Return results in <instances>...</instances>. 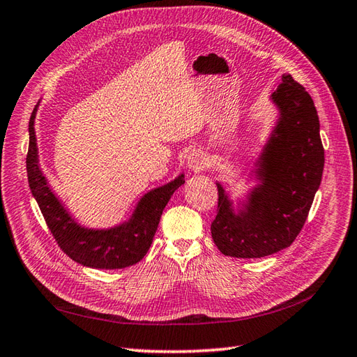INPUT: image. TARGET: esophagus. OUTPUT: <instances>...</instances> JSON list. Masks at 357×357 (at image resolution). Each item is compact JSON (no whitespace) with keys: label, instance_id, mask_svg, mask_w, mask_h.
<instances>
[{"label":"esophagus","instance_id":"obj_1","mask_svg":"<svg viewBox=\"0 0 357 357\" xmlns=\"http://www.w3.org/2000/svg\"><path fill=\"white\" fill-rule=\"evenodd\" d=\"M188 168L192 172H202L206 168V158L199 151H192L188 157Z\"/></svg>","mask_w":357,"mask_h":357}]
</instances>
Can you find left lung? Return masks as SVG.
<instances>
[{"instance_id": "8db88e82", "label": "left lung", "mask_w": 357, "mask_h": 357, "mask_svg": "<svg viewBox=\"0 0 357 357\" xmlns=\"http://www.w3.org/2000/svg\"><path fill=\"white\" fill-rule=\"evenodd\" d=\"M271 101L279 119L251 171L257 186L234 208L217 183L219 206L211 234L229 257L259 259L288 248L303 228L321 186L325 157L310 93L291 75H282Z\"/></svg>"}]
</instances>
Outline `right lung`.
<instances>
[{
	"mask_svg": "<svg viewBox=\"0 0 357 357\" xmlns=\"http://www.w3.org/2000/svg\"><path fill=\"white\" fill-rule=\"evenodd\" d=\"M38 105L29 120V151L26 168L29 186L41 209L47 227L60 248L79 265L100 270H120L140 261L149 250L155 236L160 217L168 205L171 195L185 183V176L180 174L169 183L146 192L137 203L128 222L107 229H93L82 227L56 195L50 189L40 168L38 148L35 137V115Z\"/></svg>",
	"mask_w": 357,
	"mask_h": 357,
	"instance_id": "1",
	"label": "right lung"
}]
</instances>
